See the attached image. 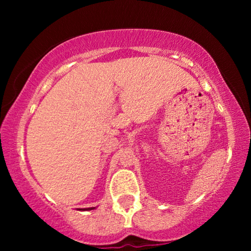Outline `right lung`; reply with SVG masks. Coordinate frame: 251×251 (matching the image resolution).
Segmentation results:
<instances>
[{
  "mask_svg": "<svg viewBox=\"0 0 251 251\" xmlns=\"http://www.w3.org/2000/svg\"><path fill=\"white\" fill-rule=\"evenodd\" d=\"M92 209H95L94 207L92 208H84V209H80V210H92Z\"/></svg>",
  "mask_w": 251,
  "mask_h": 251,
  "instance_id": "right-lung-1",
  "label": "right lung"
}]
</instances>
